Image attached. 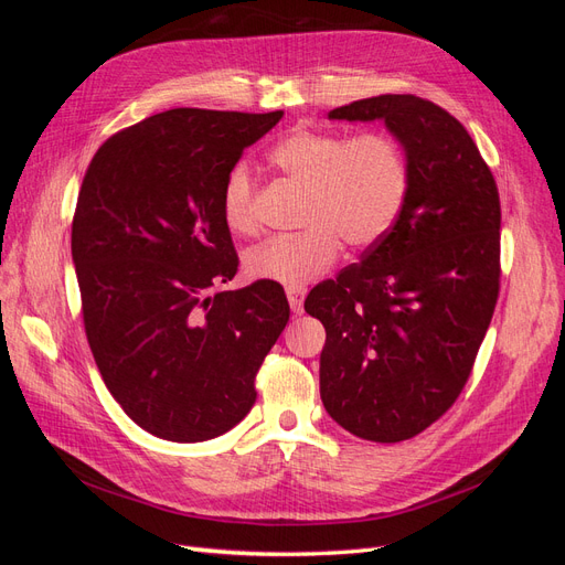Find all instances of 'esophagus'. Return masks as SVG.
<instances>
[{"label":"esophagus","instance_id":"1","mask_svg":"<svg viewBox=\"0 0 565 565\" xmlns=\"http://www.w3.org/2000/svg\"><path fill=\"white\" fill-rule=\"evenodd\" d=\"M303 297H306V289L303 287H287L289 309H292L295 313H303Z\"/></svg>","mask_w":565,"mask_h":565}]
</instances>
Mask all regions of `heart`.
Returning <instances> with one entry per match:
<instances>
[{"label":"heart","mask_w":565,"mask_h":565,"mask_svg":"<svg viewBox=\"0 0 565 565\" xmlns=\"http://www.w3.org/2000/svg\"><path fill=\"white\" fill-rule=\"evenodd\" d=\"M270 162L306 188L303 231L276 235L245 254L252 280L303 287L328 270L341 242L355 249L372 247L396 224L409 188L403 146L388 134L361 136L320 129H295L270 150ZM226 226L252 233L254 177L247 162H237L221 200Z\"/></svg>","instance_id":"obj_1"}]
</instances>
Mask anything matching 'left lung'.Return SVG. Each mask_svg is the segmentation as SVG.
Returning a JSON list of instances; mask_svg holds the SVG:
<instances>
[{
    "label": "left lung",
    "instance_id": "8db88e82",
    "mask_svg": "<svg viewBox=\"0 0 565 565\" xmlns=\"http://www.w3.org/2000/svg\"><path fill=\"white\" fill-rule=\"evenodd\" d=\"M403 146L405 207L361 264L303 301L324 324L320 398L358 438L398 443L457 401L500 292V195L469 131L440 106L384 94L330 110Z\"/></svg>",
    "mask_w": 565,
    "mask_h": 565
}]
</instances>
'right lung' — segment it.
<instances>
[{
	"instance_id": "obj_1",
	"label": "right lung",
	"mask_w": 565,
	"mask_h": 565,
	"mask_svg": "<svg viewBox=\"0 0 565 565\" xmlns=\"http://www.w3.org/2000/svg\"><path fill=\"white\" fill-rule=\"evenodd\" d=\"M280 117L164 110L110 136L84 174L73 218L84 330L113 398L158 438L210 440L245 419L289 320L278 282L216 289L237 270L226 179Z\"/></svg>"
}]
</instances>
